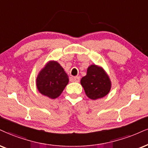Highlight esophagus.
Masks as SVG:
<instances>
[{
	"instance_id": "1",
	"label": "esophagus",
	"mask_w": 148,
	"mask_h": 148,
	"mask_svg": "<svg viewBox=\"0 0 148 148\" xmlns=\"http://www.w3.org/2000/svg\"><path fill=\"white\" fill-rule=\"evenodd\" d=\"M79 80H80L79 77H77V76L73 77V81L75 82H79Z\"/></svg>"
}]
</instances>
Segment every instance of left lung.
Instances as JSON below:
<instances>
[{"mask_svg":"<svg viewBox=\"0 0 148 148\" xmlns=\"http://www.w3.org/2000/svg\"><path fill=\"white\" fill-rule=\"evenodd\" d=\"M81 84L91 99L103 97L108 93L111 87L110 79L105 71L96 65L88 67L86 75L82 78Z\"/></svg>","mask_w":148,"mask_h":148,"instance_id":"1","label":"left lung"}]
</instances>
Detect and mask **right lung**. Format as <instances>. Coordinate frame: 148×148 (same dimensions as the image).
Wrapping results in <instances>:
<instances>
[{"mask_svg":"<svg viewBox=\"0 0 148 148\" xmlns=\"http://www.w3.org/2000/svg\"><path fill=\"white\" fill-rule=\"evenodd\" d=\"M68 82V75L57 62L47 64L36 79L40 92L51 99L59 97Z\"/></svg>","mask_w":148,"mask_h":148,"instance_id":"obj_1","label":"right lung"}]
</instances>
